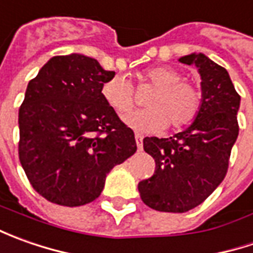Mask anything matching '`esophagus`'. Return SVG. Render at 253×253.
Returning <instances> with one entry per match:
<instances>
[{"label": "esophagus", "mask_w": 253, "mask_h": 253, "mask_svg": "<svg viewBox=\"0 0 253 253\" xmlns=\"http://www.w3.org/2000/svg\"><path fill=\"white\" fill-rule=\"evenodd\" d=\"M135 141H136V146H138V151H142V141H143L142 135L136 133V135H135Z\"/></svg>", "instance_id": "esophagus-1"}]
</instances>
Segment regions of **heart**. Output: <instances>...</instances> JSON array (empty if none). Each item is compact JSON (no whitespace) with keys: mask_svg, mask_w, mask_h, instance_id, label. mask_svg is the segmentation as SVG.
I'll use <instances>...</instances> for the list:
<instances>
[{"mask_svg":"<svg viewBox=\"0 0 253 253\" xmlns=\"http://www.w3.org/2000/svg\"><path fill=\"white\" fill-rule=\"evenodd\" d=\"M143 79L155 91L146 100L149 108L129 112L133 105V88L124 76L108 79L101 85V97L117 115H125L124 122L138 132H159L189 126L199 115L203 94L196 84L181 80L183 74L170 66L149 69Z\"/></svg>","mask_w":253,"mask_h":253,"instance_id":"1","label":"heart"}]
</instances>
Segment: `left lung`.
Segmentation results:
<instances>
[{
    "mask_svg": "<svg viewBox=\"0 0 253 253\" xmlns=\"http://www.w3.org/2000/svg\"><path fill=\"white\" fill-rule=\"evenodd\" d=\"M179 62L199 69L201 108L189 128L174 136L143 139L156 168L152 177L138 184L142 201L163 212H186L218 187L239 132L241 97L228 72L203 53L183 56Z\"/></svg>",
    "mask_w": 253,
    "mask_h": 253,
    "instance_id": "1",
    "label": "left lung"
}]
</instances>
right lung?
<instances>
[{"instance_id": "add662e5", "label": "right lung", "mask_w": 253, "mask_h": 253, "mask_svg": "<svg viewBox=\"0 0 253 253\" xmlns=\"http://www.w3.org/2000/svg\"><path fill=\"white\" fill-rule=\"evenodd\" d=\"M115 72L84 54L54 56L32 79L19 108V161L42 197L66 207L91 203L110 170L136 152L135 135L105 104Z\"/></svg>"}]
</instances>
